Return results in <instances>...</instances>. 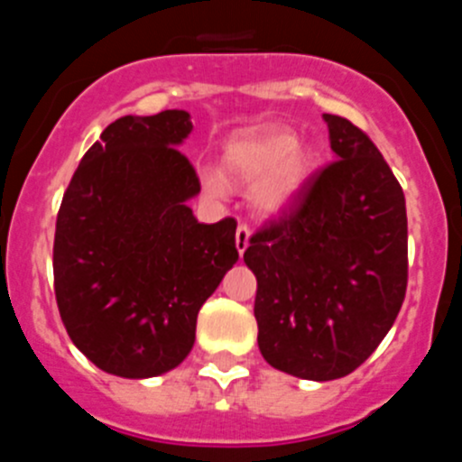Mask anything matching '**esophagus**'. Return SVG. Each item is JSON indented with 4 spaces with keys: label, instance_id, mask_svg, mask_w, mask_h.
I'll return each mask as SVG.
<instances>
[{
    "label": "esophagus",
    "instance_id": "esophagus-1",
    "mask_svg": "<svg viewBox=\"0 0 462 462\" xmlns=\"http://www.w3.org/2000/svg\"><path fill=\"white\" fill-rule=\"evenodd\" d=\"M247 245H250V226L247 224H238V228H236V250H238L240 256L247 250Z\"/></svg>",
    "mask_w": 462,
    "mask_h": 462
}]
</instances>
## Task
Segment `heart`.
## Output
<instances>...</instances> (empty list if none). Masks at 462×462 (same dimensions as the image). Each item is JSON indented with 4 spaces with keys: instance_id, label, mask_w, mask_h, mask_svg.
<instances>
[{
    "instance_id": "obj_1",
    "label": "heart",
    "mask_w": 462,
    "mask_h": 462,
    "mask_svg": "<svg viewBox=\"0 0 462 462\" xmlns=\"http://www.w3.org/2000/svg\"><path fill=\"white\" fill-rule=\"evenodd\" d=\"M224 166L240 180H256L254 203L266 212H280L296 199L317 169V154L310 145L280 126H268L254 136L234 141L224 152ZM203 187L210 194L226 191L222 175L203 171Z\"/></svg>"
}]
</instances>
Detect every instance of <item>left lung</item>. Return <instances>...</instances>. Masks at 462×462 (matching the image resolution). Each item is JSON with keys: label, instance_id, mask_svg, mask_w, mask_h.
<instances>
[{"label": "left lung", "instance_id": "obj_1", "mask_svg": "<svg viewBox=\"0 0 462 462\" xmlns=\"http://www.w3.org/2000/svg\"><path fill=\"white\" fill-rule=\"evenodd\" d=\"M337 162L250 238L261 356L312 382L354 373L393 326L407 291L402 187L368 134L324 113Z\"/></svg>", "mask_w": 462, "mask_h": 462}]
</instances>
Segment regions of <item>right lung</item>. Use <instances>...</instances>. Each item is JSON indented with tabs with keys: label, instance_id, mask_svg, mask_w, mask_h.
<instances>
[{
	"label": "right lung",
	"instance_id": "1",
	"mask_svg": "<svg viewBox=\"0 0 462 462\" xmlns=\"http://www.w3.org/2000/svg\"><path fill=\"white\" fill-rule=\"evenodd\" d=\"M187 110L125 116L85 152L57 212L52 271L69 337L104 373L157 377L191 352L196 317L238 261L236 219L201 224L178 150Z\"/></svg>",
	"mask_w": 462,
	"mask_h": 462
}]
</instances>
